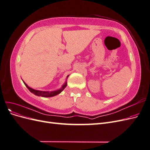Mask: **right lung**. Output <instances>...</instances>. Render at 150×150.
I'll return each mask as SVG.
<instances>
[{
  "label": "right lung",
  "mask_w": 150,
  "mask_h": 150,
  "mask_svg": "<svg viewBox=\"0 0 150 150\" xmlns=\"http://www.w3.org/2000/svg\"><path fill=\"white\" fill-rule=\"evenodd\" d=\"M68 77H69V75L67 76L64 84L62 86V87L60 89H59L56 91H39V90H36V89H33V88H30L29 86H28V85L23 80H22V81H23L26 87L28 88V89L32 93H33L34 94L36 95V96H38L49 98V97H53V96H56V95L60 94L62 91L64 89V88L67 86V80Z\"/></svg>",
  "instance_id": "right-lung-1"
}]
</instances>
